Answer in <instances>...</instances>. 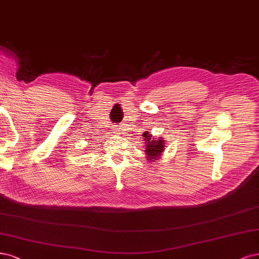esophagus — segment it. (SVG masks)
I'll return each instance as SVG.
<instances>
[{
	"instance_id": "1",
	"label": "esophagus",
	"mask_w": 259,
	"mask_h": 259,
	"mask_svg": "<svg viewBox=\"0 0 259 259\" xmlns=\"http://www.w3.org/2000/svg\"><path fill=\"white\" fill-rule=\"evenodd\" d=\"M116 132L119 133V135H120V128H116Z\"/></svg>"
}]
</instances>
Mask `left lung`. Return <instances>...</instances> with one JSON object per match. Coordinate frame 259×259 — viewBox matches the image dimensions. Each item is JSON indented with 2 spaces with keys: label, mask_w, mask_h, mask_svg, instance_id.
<instances>
[{
  "label": "left lung",
  "mask_w": 259,
  "mask_h": 259,
  "mask_svg": "<svg viewBox=\"0 0 259 259\" xmlns=\"http://www.w3.org/2000/svg\"><path fill=\"white\" fill-rule=\"evenodd\" d=\"M143 138L145 139V153L147 155V159L151 161L153 159H156V158L159 157L163 151L164 146V140L159 139V140H154L152 135H149V133L146 131V133L143 135Z\"/></svg>",
  "instance_id": "left-lung-1"
}]
</instances>
